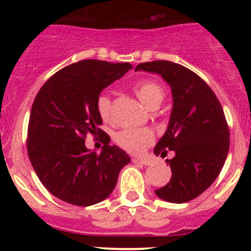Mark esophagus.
I'll return each mask as SVG.
<instances>
[{
  "label": "esophagus",
  "mask_w": 251,
  "mask_h": 251,
  "mask_svg": "<svg viewBox=\"0 0 251 251\" xmlns=\"http://www.w3.org/2000/svg\"><path fill=\"white\" fill-rule=\"evenodd\" d=\"M132 161L135 164H141V165H151V163L149 159H140V158H133Z\"/></svg>",
  "instance_id": "esophagus-1"
}]
</instances>
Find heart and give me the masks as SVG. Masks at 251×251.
<instances>
[{
    "label": "heart",
    "instance_id": "heart-1",
    "mask_svg": "<svg viewBox=\"0 0 251 251\" xmlns=\"http://www.w3.org/2000/svg\"><path fill=\"white\" fill-rule=\"evenodd\" d=\"M138 100L151 108L155 104H160L164 98V90L159 83L154 81H143L133 88ZM97 111L103 121H108L110 119V100L108 96L102 95L97 100ZM114 141L125 151L132 154H140L146 149L148 144L153 142V135L148 130H121L114 136Z\"/></svg>",
    "mask_w": 251,
    "mask_h": 251
}]
</instances>
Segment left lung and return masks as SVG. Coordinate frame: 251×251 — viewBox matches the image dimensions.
Wrapping results in <instances>:
<instances>
[{"instance_id": "obj_1", "label": "left lung", "mask_w": 251, "mask_h": 251, "mask_svg": "<svg viewBox=\"0 0 251 251\" xmlns=\"http://www.w3.org/2000/svg\"><path fill=\"white\" fill-rule=\"evenodd\" d=\"M158 74L171 87L173 109L168 128L154 148L165 158L174 151L170 182L155 194L182 204L206 191L224 168L229 149V130L220 100L206 82L186 67L169 60L142 63L135 72Z\"/></svg>"}]
</instances>
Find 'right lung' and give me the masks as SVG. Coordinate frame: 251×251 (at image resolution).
<instances>
[{
  "instance_id": "add662e5",
  "label": "right lung",
  "mask_w": 251,
  "mask_h": 251,
  "mask_svg": "<svg viewBox=\"0 0 251 251\" xmlns=\"http://www.w3.org/2000/svg\"><path fill=\"white\" fill-rule=\"evenodd\" d=\"M132 65L86 59L63 68L46 81L30 114L27 154L47 191L60 201L90 206L107 199L121 169L131 161L100 128L97 100ZM88 133L102 136L100 154L85 148Z\"/></svg>"
}]
</instances>
